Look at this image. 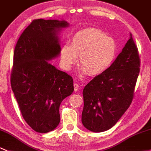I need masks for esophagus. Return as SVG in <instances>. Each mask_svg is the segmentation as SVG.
I'll list each match as a JSON object with an SVG mask.
<instances>
[{
	"mask_svg": "<svg viewBox=\"0 0 151 151\" xmlns=\"http://www.w3.org/2000/svg\"><path fill=\"white\" fill-rule=\"evenodd\" d=\"M73 86H74V91H75L76 92H77L79 89V85L77 83H74Z\"/></svg>",
	"mask_w": 151,
	"mask_h": 151,
	"instance_id": "obj_1",
	"label": "esophagus"
}]
</instances>
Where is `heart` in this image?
<instances>
[{"label": "heart", "mask_w": 151, "mask_h": 151, "mask_svg": "<svg viewBox=\"0 0 151 151\" xmlns=\"http://www.w3.org/2000/svg\"><path fill=\"white\" fill-rule=\"evenodd\" d=\"M118 47L112 37L101 30L86 29L73 35L71 43L61 48L60 60L63 68L71 69L78 62L83 73L97 76L106 72L116 60Z\"/></svg>", "instance_id": "obj_1"}]
</instances>
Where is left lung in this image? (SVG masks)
<instances>
[{
	"instance_id": "left-lung-1",
	"label": "left lung",
	"mask_w": 151,
	"mask_h": 151,
	"mask_svg": "<svg viewBox=\"0 0 151 151\" xmlns=\"http://www.w3.org/2000/svg\"><path fill=\"white\" fill-rule=\"evenodd\" d=\"M140 65L137 46L130 34L111 68L84 87L81 121L86 129L104 132L120 119L132 103Z\"/></svg>"
}]
</instances>
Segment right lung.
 <instances>
[{"label":"right lung","instance_id":"1","mask_svg":"<svg viewBox=\"0 0 151 151\" xmlns=\"http://www.w3.org/2000/svg\"><path fill=\"white\" fill-rule=\"evenodd\" d=\"M65 21L35 19L22 34L14 52L11 85L24 120L37 132L59 124L60 105L73 91V80L48 61L61 51L58 34Z\"/></svg>","mask_w":151,"mask_h":151}]
</instances>
